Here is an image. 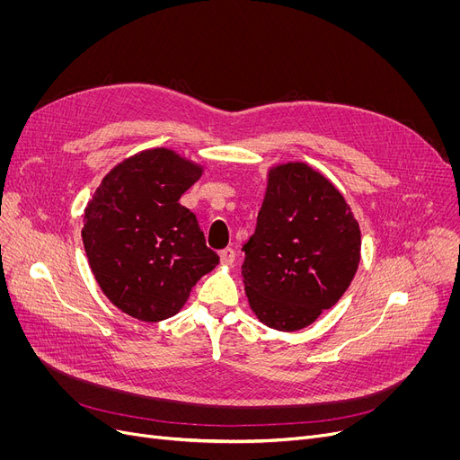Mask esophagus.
<instances>
[{"instance_id":"obj_1","label":"esophagus","mask_w":460,"mask_h":460,"mask_svg":"<svg viewBox=\"0 0 460 460\" xmlns=\"http://www.w3.org/2000/svg\"><path fill=\"white\" fill-rule=\"evenodd\" d=\"M220 261H222V264H231L234 261V250H231V248L222 250L220 252Z\"/></svg>"}]
</instances>
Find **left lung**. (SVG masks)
Returning <instances> with one entry per match:
<instances>
[{"label": "left lung", "mask_w": 460, "mask_h": 460, "mask_svg": "<svg viewBox=\"0 0 460 460\" xmlns=\"http://www.w3.org/2000/svg\"><path fill=\"white\" fill-rule=\"evenodd\" d=\"M243 250L255 317L296 332L345 295L359 264L361 233L340 190L305 162H287L269 169L257 227Z\"/></svg>", "instance_id": "1"}]
</instances>
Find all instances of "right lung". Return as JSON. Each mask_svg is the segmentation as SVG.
Here are the masks:
<instances>
[{"label": "right lung", "instance_id": "add662e5", "mask_svg": "<svg viewBox=\"0 0 460 460\" xmlns=\"http://www.w3.org/2000/svg\"><path fill=\"white\" fill-rule=\"evenodd\" d=\"M203 165L172 149L119 162L85 207L82 238L91 272L127 315L158 323L177 315L191 287L217 262L198 217L179 203Z\"/></svg>", "mask_w": 460, "mask_h": 460}]
</instances>
